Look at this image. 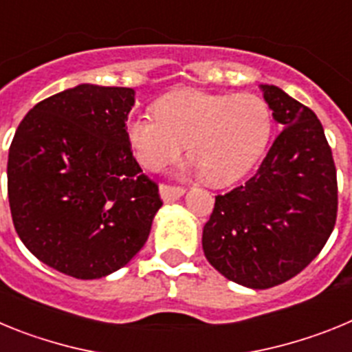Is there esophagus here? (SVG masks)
<instances>
[{
    "mask_svg": "<svg viewBox=\"0 0 352 352\" xmlns=\"http://www.w3.org/2000/svg\"><path fill=\"white\" fill-rule=\"evenodd\" d=\"M183 194H185V188H183V186L166 185V183H162L160 185V195H162V199L166 201V203L176 201V199L182 197Z\"/></svg>",
    "mask_w": 352,
    "mask_h": 352,
    "instance_id": "obj_1",
    "label": "esophagus"
}]
</instances>
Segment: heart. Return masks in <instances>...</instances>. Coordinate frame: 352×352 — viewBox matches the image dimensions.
I'll return each instance as SVG.
<instances>
[{
    "label": "heart",
    "instance_id": "1",
    "mask_svg": "<svg viewBox=\"0 0 352 352\" xmlns=\"http://www.w3.org/2000/svg\"><path fill=\"white\" fill-rule=\"evenodd\" d=\"M272 125V111L257 95L179 89L162 96L157 113L130 118L129 139L138 160L153 170L173 162L188 142L204 178L227 185L259 160Z\"/></svg>",
    "mask_w": 352,
    "mask_h": 352
}]
</instances>
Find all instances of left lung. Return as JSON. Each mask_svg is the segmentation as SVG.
Masks as SVG:
<instances>
[{
    "label": "left lung",
    "mask_w": 352,
    "mask_h": 352,
    "mask_svg": "<svg viewBox=\"0 0 352 352\" xmlns=\"http://www.w3.org/2000/svg\"><path fill=\"white\" fill-rule=\"evenodd\" d=\"M261 88L284 130L245 185L214 197L203 231L208 263L252 289L303 272L328 241L338 210L337 169L321 121L280 88Z\"/></svg>",
    "instance_id": "obj_1"
}]
</instances>
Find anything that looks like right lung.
Wrapping results in <instances>:
<instances>
[{"mask_svg":"<svg viewBox=\"0 0 352 352\" xmlns=\"http://www.w3.org/2000/svg\"><path fill=\"white\" fill-rule=\"evenodd\" d=\"M132 88L80 84L38 102L8 151V203L19 238L51 268L102 278L142 248L162 206L133 158L125 125Z\"/></svg>","mask_w":352,"mask_h":352,"instance_id":"add662e5","label":"right lung"}]
</instances>
